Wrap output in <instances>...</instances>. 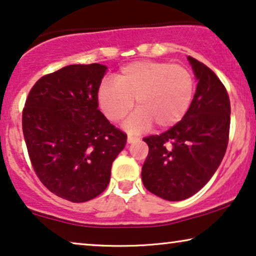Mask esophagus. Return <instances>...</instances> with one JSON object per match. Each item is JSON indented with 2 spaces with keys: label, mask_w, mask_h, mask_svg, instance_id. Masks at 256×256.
Here are the masks:
<instances>
[{
  "label": "esophagus",
  "mask_w": 256,
  "mask_h": 256,
  "mask_svg": "<svg viewBox=\"0 0 256 256\" xmlns=\"http://www.w3.org/2000/svg\"><path fill=\"white\" fill-rule=\"evenodd\" d=\"M138 138H136V136H132V135H128V138H127V142L128 143H134V142H136V141H138Z\"/></svg>",
  "instance_id": "esophagus-1"
}]
</instances>
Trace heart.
Here are the masks:
<instances>
[{
  "label": "heart",
  "mask_w": 256,
  "mask_h": 256,
  "mask_svg": "<svg viewBox=\"0 0 256 256\" xmlns=\"http://www.w3.org/2000/svg\"><path fill=\"white\" fill-rule=\"evenodd\" d=\"M194 90V76L185 66L138 60L122 68L114 76V82H101L96 98L100 110L112 122L124 120L135 100L138 110L126 122V128L138 132L152 124L160 129L178 124L191 106Z\"/></svg>",
  "instance_id": "heart-1"
}]
</instances>
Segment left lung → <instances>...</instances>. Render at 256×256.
Wrapping results in <instances>:
<instances>
[{
    "instance_id": "1",
    "label": "left lung",
    "mask_w": 256,
    "mask_h": 256,
    "mask_svg": "<svg viewBox=\"0 0 256 256\" xmlns=\"http://www.w3.org/2000/svg\"><path fill=\"white\" fill-rule=\"evenodd\" d=\"M188 59L198 80L188 113L166 132L143 138L149 146L143 185L169 202L197 194L214 174L228 144L230 104L225 86L205 64Z\"/></svg>"
}]
</instances>
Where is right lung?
<instances>
[{"instance_id":"right-lung-1","label":"right lung","mask_w":256,"mask_h":256,"mask_svg":"<svg viewBox=\"0 0 256 256\" xmlns=\"http://www.w3.org/2000/svg\"><path fill=\"white\" fill-rule=\"evenodd\" d=\"M107 68L68 65L34 84L22 114L24 140L37 177L52 194L84 202L102 194L112 163L127 142L98 110Z\"/></svg>"}]
</instances>
